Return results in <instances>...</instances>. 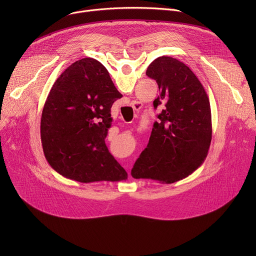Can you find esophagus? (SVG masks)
Listing matches in <instances>:
<instances>
[{
    "label": "esophagus",
    "mask_w": 256,
    "mask_h": 256,
    "mask_svg": "<svg viewBox=\"0 0 256 256\" xmlns=\"http://www.w3.org/2000/svg\"><path fill=\"white\" fill-rule=\"evenodd\" d=\"M132 106L134 108V109H136V110H138V109H140L141 108V102H132Z\"/></svg>",
    "instance_id": "esophagus-1"
}]
</instances>
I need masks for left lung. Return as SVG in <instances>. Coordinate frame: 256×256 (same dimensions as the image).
<instances>
[{"instance_id":"left-lung-1","label":"left lung","mask_w":256,"mask_h":256,"mask_svg":"<svg viewBox=\"0 0 256 256\" xmlns=\"http://www.w3.org/2000/svg\"><path fill=\"white\" fill-rule=\"evenodd\" d=\"M146 74L158 86L154 106L163 110L130 174L134 178L173 184L191 176L208 156L212 140L210 100L194 72L178 59L158 57L147 67Z\"/></svg>"}]
</instances>
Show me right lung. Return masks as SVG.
I'll list each match as a JSON object with an SVG mask.
<instances>
[{"label":"right lung","mask_w":256,"mask_h":256,"mask_svg":"<svg viewBox=\"0 0 256 256\" xmlns=\"http://www.w3.org/2000/svg\"><path fill=\"white\" fill-rule=\"evenodd\" d=\"M121 98L98 60L84 58L67 67L50 91L40 122L44 152L54 170L80 182L128 178L104 143L112 104Z\"/></svg>","instance_id":"1"}]
</instances>
